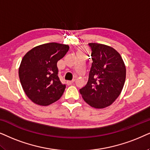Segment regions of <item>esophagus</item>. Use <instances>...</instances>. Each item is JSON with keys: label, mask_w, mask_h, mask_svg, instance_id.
<instances>
[{"label": "esophagus", "mask_w": 150, "mask_h": 150, "mask_svg": "<svg viewBox=\"0 0 150 150\" xmlns=\"http://www.w3.org/2000/svg\"><path fill=\"white\" fill-rule=\"evenodd\" d=\"M74 81H75V80H72V81H67V85H71L72 83H73V82Z\"/></svg>", "instance_id": "esophagus-1"}]
</instances>
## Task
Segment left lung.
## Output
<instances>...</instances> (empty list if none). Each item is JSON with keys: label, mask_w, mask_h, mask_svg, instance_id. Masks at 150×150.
I'll use <instances>...</instances> for the list:
<instances>
[{"label": "left lung", "mask_w": 150, "mask_h": 150, "mask_svg": "<svg viewBox=\"0 0 150 150\" xmlns=\"http://www.w3.org/2000/svg\"><path fill=\"white\" fill-rule=\"evenodd\" d=\"M92 65L86 85L79 90L83 100L95 108L110 105L122 91L126 69L121 55L112 47L89 43Z\"/></svg>", "instance_id": "1"}]
</instances>
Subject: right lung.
<instances>
[{
	"label": "right lung",
	"instance_id": "add662e5",
	"mask_svg": "<svg viewBox=\"0 0 150 150\" xmlns=\"http://www.w3.org/2000/svg\"><path fill=\"white\" fill-rule=\"evenodd\" d=\"M69 46L50 42L37 46L27 52L19 67L22 87L30 100L47 106L60 99L66 88L58 77L57 63Z\"/></svg>",
	"mask_w": 150,
	"mask_h": 150
}]
</instances>
